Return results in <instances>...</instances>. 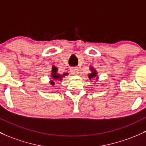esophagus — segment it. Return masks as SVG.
<instances>
[{
  "label": "esophagus",
  "mask_w": 146,
  "mask_h": 146,
  "mask_svg": "<svg viewBox=\"0 0 146 146\" xmlns=\"http://www.w3.org/2000/svg\"><path fill=\"white\" fill-rule=\"evenodd\" d=\"M70 71H71V72L73 75H76L79 74V70L76 67H72Z\"/></svg>",
  "instance_id": "1"
}]
</instances>
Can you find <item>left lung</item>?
<instances>
[{
    "label": "left lung",
    "mask_w": 146,
    "mask_h": 146,
    "mask_svg": "<svg viewBox=\"0 0 146 146\" xmlns=\"http://www.w3.org/2000/svg\"><path fill=\"white\" fill-rule=\"evenodd\" d=\"M90 71H91V73L89 74H88L89 79H94V78H96V80H98V72H97L96 70H95V69H94V67H90Z\"/></svg>",
    "instance_id": "8db88e82"
}]
</instances>
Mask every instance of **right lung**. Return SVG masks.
Segmentation results:
<instances>
[{
  "mask_svg": "<svg viewBox=\"0 0 146 146\" xmlns=\"http://www.w3.org/2000/svg\"><path fill=\"white\" fill-rule=\"evenodd\" d=\"M66 75H68V73H63L62 74H60L58 73V69L56 68V67H52V70H51V79L50 80V84L51 86H54L55 84V81H61L62 79V78L64 76H65Z\"/></svg>",
  "mask_w": 146,
  "mask_h": 146,
  "instance_id": "add662e5",
  "label": "right lung"
}]
</instances>
